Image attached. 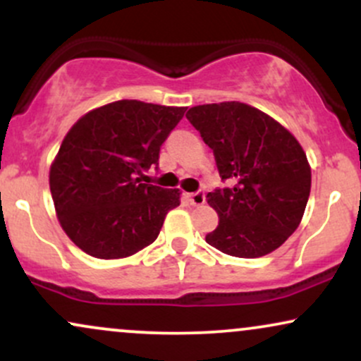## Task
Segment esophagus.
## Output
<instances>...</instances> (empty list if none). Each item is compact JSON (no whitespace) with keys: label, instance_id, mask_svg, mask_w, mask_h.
I'll return each instance as SVG.
<instances>
[{"label":"esophagus","instance_id":"1","mask_svg":"<svg viewBox=\"0 0 361 361\" xmlns=\"http://www.w3.org/2000/svg\"><path fill=\"white\" fill-rule=\"evenodd\" d=\"M188 198H190V202H192V205H195V207L204 205L205 204V192L204 190H198V192L190 193Z\"/></svg>","mask_w":361,"mask_h":361}]
</instances>
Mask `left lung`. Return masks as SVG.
<instances>
[{"mask_svg": "<svg viewBox=\"0 0 361 361\" xmlns=\"http://www.w3.org/2000/svg\"><path fill=\"white\" fill-rule=\"evenodd\" d=\"M186 118L214 151L226 188L207 195L219 226L215 250L259 258L295 233L310 193V166L299 140L270 115L239 102L198 105Z\"/></svg>", "mask_w": 361, "mask_h": 361, "instance_id": "1", "label": "left lung"}]
</instances>
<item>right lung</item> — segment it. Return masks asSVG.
I'll use <instances>...</instances> for the list:
<instances>
[{"label": "right lung", "mask_w": 361, "mask_h": 361, "mask_svg": "<svg viewBox=\"0 0 361 361\" xmlns=\"http://www.w3.org/2000/svg\"><path fill=\"white\" fill-rule=\"evenodd\" d=\"M185 106L120 100L88 111L62 140L49 185L57 219L86 255L127 258L156 241L180 190L142 183Z\"/></svg>", "instance_id": "obj_1"}]
</instances>
